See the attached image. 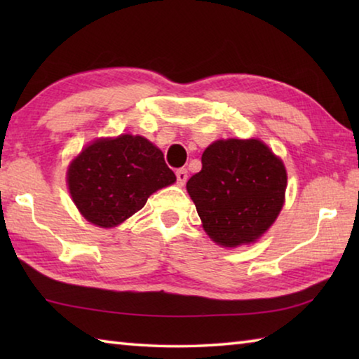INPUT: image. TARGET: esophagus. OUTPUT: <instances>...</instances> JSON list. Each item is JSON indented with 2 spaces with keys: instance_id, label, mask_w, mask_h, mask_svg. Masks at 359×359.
Masks as SVG:
<instances>
[{
  "instance_id": "34e87169",
  "label": "esophagus",
  "mask_w": 359,
  "mask_h": 359,
  "mask_svg": "<svg viewBox=\"0 0 359 359\" xmlns=\"http://www.w3.org/2000/svg\"><path fill=\"white\" fill-rule=\"evenodd\" d=\"M175 177H177V184L179 185H185V182L188 179V171L185 168H180L175 171Z\"/></svg>"
}]
</instances>
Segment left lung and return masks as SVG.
Masks as SVG:
<instances>
[{
  "mask_svg": "<svg viewBox=\"0 0 359 359\" xmlns=\"http://www.w3.org/2000/svg\"><path fill=\"white\" fill-rule=\"evenodd\" d=\"M203 168L187 182L198 215L212 241L238 247L257 241L283 205L287 171L258 139L210 144Z\"/></svg>",
  "mask_w": 359,
  "mask_h": 359,
  "instance_id": "left-lung-1",
  "label": "left lung"
}]
</instances>
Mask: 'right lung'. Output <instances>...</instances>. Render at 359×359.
Segmentation results:
<instances>
[{"label": "right lung", "instance_id": "add662e5", "mask_svg": "<svg viewBox=\"0 0 359 359\" xmlns=\"http://www.w3.org/2000/svg\"><path fill=\"white\" fill-rule=\"evenodd\" d=\"M174 182L161 150L131 135L95 141L68 169L72 201L101 228L125 222L144 208L151 193Z\"/></svg>", "mask_w": 359, "mask_h": 359}]
</instances>
